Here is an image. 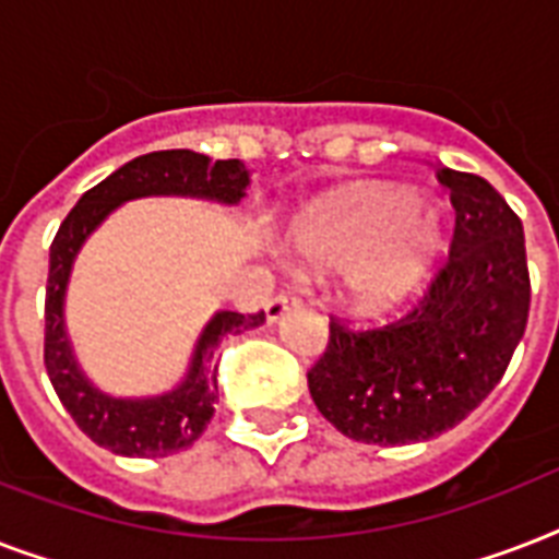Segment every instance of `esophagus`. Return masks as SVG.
<instances>
[{
    "label": "esophagus",
    "mask_w": 559,
    "mask_h": 559,
    "mask_svg": "<svg viewBox=\"0 0 559 559\" xmlns=\"http://www.w3.org/2000/svg\"><path fill=\"white\" fill-rule=\"evenodd\" d=\"M298 305H301V301H298L296 296H289V293H281V296H275L270 305H266V319H270V322H278V319H284L289 310H296Z\"/></svg>",
    "instance_id": "obj_1"
}]
</instances>
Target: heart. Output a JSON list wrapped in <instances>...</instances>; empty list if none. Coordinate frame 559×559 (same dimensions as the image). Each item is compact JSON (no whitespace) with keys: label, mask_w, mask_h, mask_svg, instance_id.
<instances>
[{"label":"heart","mask_w":559,"mask_h":559,"mask_svg":"<svg viewBox=\"0 0 559 559\" xmlns=\"http://www.w3.org/2000/svg\"><path fill=\"white\" fill-rule=\"evenodd\" d=\"M450 237L438 209L415 188L357 186L319 202L296 223V249L319 266L350 272V289L366 310L400 305L447 252Z\"/></svg>","instance_id":"heart-1"}]
</instances>
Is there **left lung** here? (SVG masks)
Masks as SVG:
<instances>
[{
	"label": "left lung",
	"mask_w": 559,
	"mask_h": 559,
	"mask_svg": "<svg viewBox=\"0 0 559 559\" xmlns=\"http://www.w3.org/2000/svg\"><path fill=\"white\" fill-rule=\"evenodd\" d=\"M455 209L450 261L400 322L331 342L307 371L316 408L354 441L400 447L461 424L496 389L531 307L522 219L487 179L438 168Z\"/></svg>",
	"instance_id": "8db88e82"
}]
</instances>
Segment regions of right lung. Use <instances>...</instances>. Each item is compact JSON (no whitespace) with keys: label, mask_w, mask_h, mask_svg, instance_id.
Returning a JSON list of instances; mask_svg holds the SVG:
<instances>
[{"label":"right lung","mask_w":559,"mask_h":559,"mask_svg":"<svg viewBox=\"0 0 559 559\" xmlns=\"http://www.w3.org/2000/svg\"><path fill=\"white\" fill-rule=\"evenodd\" d=\"M246 188L249 170L240 159L211 162L193 151L147 153L90 188L57 228L48 252L46 371L74 424L104 450L127 459H162L188 450L214 417L219 342L231 333L252 331L266 316L217 310L202 328L186 377L174 389L153 397H112L83 373L66 333V289L74 258L92 231L124 202L142 197H193L237 205Z\"/></svg>","instance_id":"obj_1"}]
</instances>
